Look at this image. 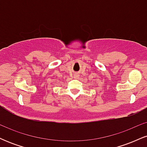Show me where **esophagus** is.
<instances>
[{"instance_id":"34e87169","label":"esophagus","mask_w":147,"mask_h":147,"mask_svg":"<svg viewBox=\"0 0 147 147\" xmlns=\"http://www.w3.org/2000/svg\"><path fill=\"white\" fill-rule=\"evenodd\" d=\"M77 75H76V76H75V77H77Z\"/></svg>"}]
</instances>
